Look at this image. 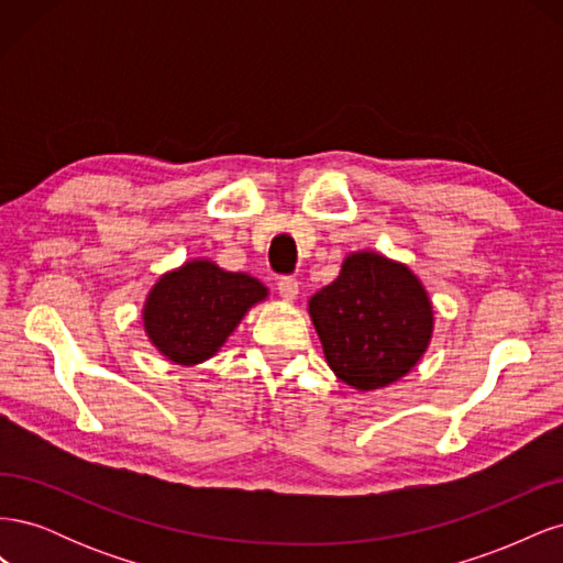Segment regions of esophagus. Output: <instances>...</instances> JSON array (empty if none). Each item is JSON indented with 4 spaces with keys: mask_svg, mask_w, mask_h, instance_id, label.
Listing matches in <instances>:
<instances>
[{
    "mask_svg": "<svg viewBox=\"0 0 563 563\" xmlns=\"http://www.w3.org/2000/svg\"><path fill=\"white\" fill-rule=\"evenodd\" d=\"M277 288H279V296L282 300L286 302H294L298 298V291H300V282L296 277H282L277 282Z\"/></svg>",
    "mask_w": 563,
    "mask_h": 563,
    "instance_id": "obj_1",
    "label": "esophagus"
}]
</instances>
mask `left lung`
Segmentation results:
<instances>
[{
	"label": "left lung",
	"mask_w": 563,
	"mask_h": 563,
	"mask_svg": "<svg viewBox=\"0 0 563 563\" xmlns=\"http://www.w3.org/2000/svg\"><path fill=\"white\" fill-rule=\"evenodd\" d=\"M308 312L329 368L360 391L411 373L434 333L428 288L406 263L378 251L347 253L335 282L308 300Z\"/></svg>",
	"instance_id": "obj_1"
}]
</instances>
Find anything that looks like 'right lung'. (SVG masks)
Returning a JSON list of instances; mask_svg holds the SVG:
<instances>
[{
    "mask_svg": "<svg viewBox=\"0 0 563 563\" xmlns=\"http://www.w3.org/2000/svg\"><path fill=\"white\" fill-rule=\"evenodd\" d=\"M267 286L209 258H192L159 275L143 302V329L155 350L178 366L216 356Z\"/></svg>",
    "mask_w": 563,
    "mask_h": 563,
    "instance_id": "right-lung-1",
    "label": "right lung"
}]
</instances>
